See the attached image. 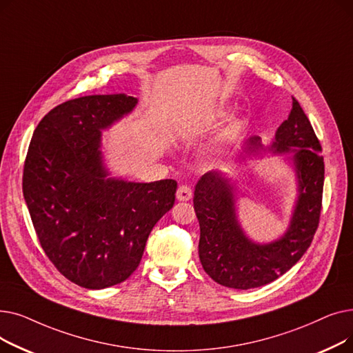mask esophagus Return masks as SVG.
<instances>
[{"instance_id": "1", "label": "esophagus", "mask_w": 353, "mask_h": 353, "mask_svg": "<svg viewBox=\"0 0 353 353\" xmlns=\"http://www.w3.org/2000/svg\"><path fill=\"white\" fill-rule=\"evenodd\" d=\"M176 197L180 201H188V200H190L193 197V192H192V189L189 186H180L177 189Z\"/></svg>"}]
</instances>
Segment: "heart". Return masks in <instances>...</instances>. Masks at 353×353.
Listing matches in <instances>:
<instances>
[{"label": "heart", "instance_id": "1", "mask_svg": "<svg viewBox=\"0 0 353 353\" xmlns=\"http://www.w3.org/2000/svg\"><path fill=\"white\" fill-rule=\"evenodd\" d=\"M228 116V110L220 107L217 110H214L212 116H210V123H216L221 119H225ZM245 128V121L239 117H233L230 119L225 127L221 128V132L219 133L216 141L213 143V145L210 148L201 154L200 160L205 165H216L217 163L221 161V159L225 157L226 148L240 136Z\"/></svg>", "mask_w": 353, "mask_h": 353}]
</instances>
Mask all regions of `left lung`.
<instances>
[{
	"label": "left lung",
	"mask_w": 353,
	"mask_h": 353,
	"mask_svg": "<svg viewBox=\"0 0 353 353\" xmlns=\"http://www.w3.org/2000/svg\"><path fill=\"white\" fill-rule=\"evenodd\" d=\"M288 154L296 180V199L285 233L270 242L248 236L237 212V180L221 170L203 174L193 205L200 225L199 257L203 269L221 286L248 290L268 285L298 263L312 243L322 209L325 180L321 144L301 104L293 99L288 120L277 127L269 145L249 137L236 163L252 154Z\"/></svg>",
	"instance_id": "obj_1"
}]
</instances>
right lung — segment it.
<instances>
[{
  "label": "right lung",
  "instance_id": "obj_1",
  "mask_svg": "<svg viewBox=\"0 0 353 353\" xmlns=\"http://www.w3.org/2000/svg\"><path fill=\"white\" fill-rule=\"evenodd\" d=\"M137 103L124 92L68 100L39 123L28 147L23 193L35 233L60 273L85 289L124 282L174 205V180L128 181L105 164L103 132Z\"/></svg>",
  "mask_w": 353,
  "mask_h": 353
}]
</instances>
